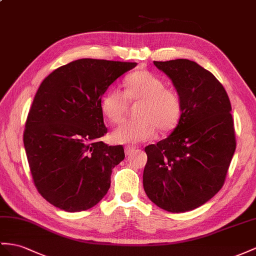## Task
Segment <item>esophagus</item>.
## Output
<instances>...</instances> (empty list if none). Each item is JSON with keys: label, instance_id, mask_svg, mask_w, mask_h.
Returning a JSON list of instances; mask_svg holds the SVG:
<instances>
[{"label": "esophagus", "instance_id": "1", "mask_svg": "<svg viewBox=\"0 0 256 256\" xmlns=\"http://www.w3.org/2000/svg\"><path fill=\"white\" fill-rule=\"evenodd\" d=\"M136 149H137V147H135V146H126V156L132 154L134 152H136Z\"/></svg>", "mask_w": 256, "mask_h": 256}]
</instances>
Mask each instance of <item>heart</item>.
<instances>
[{"instance_id": "heart-1", "label": "heart", "mask_w": 256, "mask_h": 256, "mask_svg": "<svg viewBox=\"0 0 256 256\" xmlns=\"http://www.w3.org/2000/svg\"><path fill=\"white\" fill-rule=\"evenodd\" d=\"M124 90L111 88L104 94L100 109L111 123L122 121L128 102H138L135 120L118 126L111 140L116 144H138L152 140L158 128L163 133L173 130L182 119L184 102L178 90L166 88V82L149 70L130 74L123 83Z\"/></svg>"}]
</instances>
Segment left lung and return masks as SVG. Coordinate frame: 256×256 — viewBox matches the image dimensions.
Returning a JSON list of instances; mask_svg holds the SVG:
<instances>
[{
  "instance_id": "1",
  "label": "left lung",
  "mask_w": 256,
  "mask_h": 256,
  "mask_svg": "<svg viewBox=\"0 0 256 256\" xmlns=\"http://www.w3.org/2000/svg\"><path fill=\"white\" fill-rule=\"evenodd\" d=\"M184 102L178 126L145 148L142 184L148 198L172 213L192 211L218 194L236 150L232 104L211 72L188 60L154 62Z\"/></svg>"
}]
</instances>
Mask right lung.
Returning <instances> with one entry per match:
<instances>
[{
    "mask_svg": "<svg viewBox=\"0 0 256 256\" xmlns=\"http://www.w3.org/2000/svg\"><path fill=\"white\" fill-rule=\"evenodd\" d=\"M136 62L83 58L44 78L26 121L24 145L38 192L67 212L96 206L110 188L122 145L100 142L107 133L100 109L109 85Z\"/></svg>",
    "mask_w": 256,
    "mask_h": 256,
    "instance_id": "1",
    "label": "right lung"
}]
</instances>
